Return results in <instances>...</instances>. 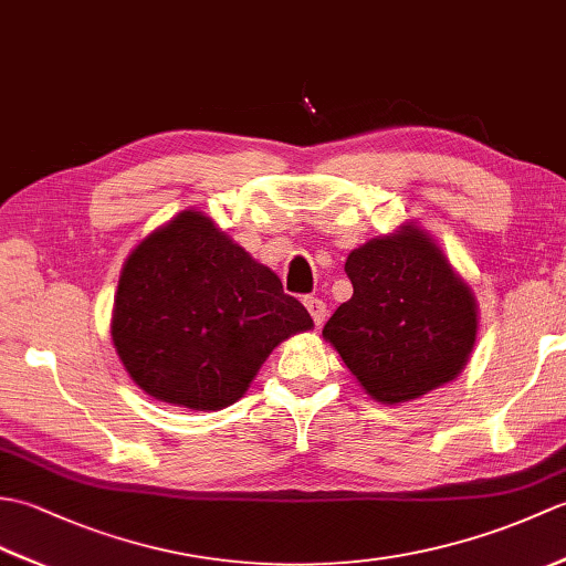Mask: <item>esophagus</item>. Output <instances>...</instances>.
<instances>
[{"label": "esophagus", "mask_w": 566, "mask_h": 566, "mask_svg": "<svg viewBox=\"0 0 566 566\" xmlns=\"http://www.w3.org/2000/svg\"><path fill=\"white\" fill-rule=\"evenodd\" d=\"M304 306L308 308V314H311V318H314L316 326H321V323L326 321L328 311H326V304H323V298H318V296H306V298H304Z\"/></svg>", "instance_id": "34e87169"}]
</instances>
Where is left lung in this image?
Segmentation results:
<instances>
[{
	"label": "left lung",
	"instance_id": "left-lung-1",
	"mask_svg": "<svg viewBox=\"0 0 566 566\" xmlns=\"http://www.w3.org/2000/svg\"><path fill=\"white\" fill-rule=\"evenodd\" d=\"M353 298L323 326L367 394L401 403L454 379L476 340V304L413 226L347 255Z\"/></svg>",
	"mask_w": 566,
	"mask_h": 566
}]
</instances>
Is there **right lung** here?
I'll return each mask as SVG.
<instances>
[{
	"label": "right lung",
	"mask_w": 566,
	"mask_h": 566,
	"mask_svg": "<svg viewBox=\"0 0 566 566\" xmlns=\"http://www.w3.org/2000/svg\"><path fill=\"white\" fill-rule=\"evenodd\" d=\"M314 326L280 276L199 211L179 213L130 252L112 338L155 399L219 411L235 403L284 338Z\"/></svg>",
	"instance_id": "add662e5"
}]
</instances>
